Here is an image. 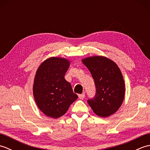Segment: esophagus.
<instances>
[{
  "label": "esophagus",
  "mask_w": 150,
  "mask_h": 150,
  "mask_svg": "<svg viewBox=\"0 0 150 150\" xmlns=\"http://www.w3.org/2000/svg\"><path fill=\"white\" fill-rule=\"evenodd\" d=\"M85 97V93H82V94H79V99H83V98Z\"/></svg>",
  "instance_id": "1"
}]
</instances>
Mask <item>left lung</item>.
<instances>
[{
    "label": "left lung",
    "mask_w": 150,
    "mask_h": 150,
    "mask_svg": "<svg viewBox=\"0 0 150 150\" xmlns=\"http://www.w3.org/2000/svg\"><path fill=\"white\" fill-rule=\"evenodd\" d=\"M94 79L96 87L95 97L88 100L93 112L101 117L115 113L122 104L125 84L122 73L112 60L103 56L82 59Z\"/></svg>",
    "instance_id": "left-lung-1"
}]
</instances>
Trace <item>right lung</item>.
<instances>
[{"mask_svg":"<svg viewBox=\"0 0 150 150\" xmlns=\"http://www.w3.org/2000/svg\"><path fill=\"white\" fill-rule=\"evenodd\" d=\"M69 61L51 57L41 64L36 72L33 87L37 105L46 116L57 119L64 115L78 96L64 75Z\"/></svg>","mask_w":150,"mask_h":150,"instance_id":"add662e5","label":"right lung"}]
</instances>
